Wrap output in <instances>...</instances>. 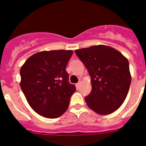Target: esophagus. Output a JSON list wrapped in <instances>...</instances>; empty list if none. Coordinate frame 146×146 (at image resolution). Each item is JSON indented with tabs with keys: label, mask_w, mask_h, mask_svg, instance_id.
I'll use <instances>...</instances> for the list:
<instances>
[{
	"label": "esophagus",
	"mask_w": 146,
	"mask_h": 146,
	"mask_svg": "<svg viewBox=\"0 0 146 146\" xmlns=\"http://www.w3.org/2000/svg\"><path fill=\"white\" fill-rule=\"evenodd\" d=\"M80 85H81V82H80H80H78V83H77V84H76V86H77V88H79L80 87Z\"/></svg>",
	"instance_id": "esophagus-1"
}]
</instances>
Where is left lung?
<instances>
[{"label": "left lung", "mask_w": 146, "mask_h": 146, "mask_svg": "<svg viewBox=\"0 0 146 146\" xmlns=\"http://www.w3.org/2000/svg\"><path fill=\"white\" fill-rule=\"evenodd\" d=\"M75 53L91 77V92L85 98L88 108L99 115L115 111L124 102L131 84L127 58L102 44L76 50Z\"/></svg>", "instance_id": "left-lung-1"}]
</instances>
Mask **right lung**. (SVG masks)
Segmentation results:
<instances>
[{
    "label": "right lung",
    "instance_id": "1",
    "mask_svg": "<svg viewBox=\"0 0 146 146\" xmlns=\"http://www.w3.org/2000/svg\"><path fill=\"white\" fill-rule=\"evenodd\" d=\"M72 50L42 51L28 58L20 68L22 91L31 108L38 115L56 118L69 108L75 87L66 71Z\"/></svg>",
    "mask_w": 146,
    "mask_h": 146
}]
</instances>
